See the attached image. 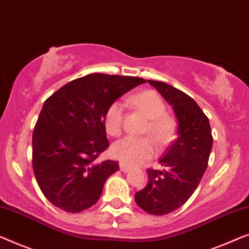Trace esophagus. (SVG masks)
I'll return each mask as SVG.
<instances>
[{
    "label": "esophagus",
    "instance_id": "obj_1",
    "mask_svg": "<svg viewBox=\"0 0 249 249\" xmlns=\"http://www.w3.org/2000/svg\"><path fill=\"white\" fill-rule=\"evenodd\" d=\"M120 168H121L122 171H124V173H127V171H129V170L132 169L131 166H128V164H125L123 162L120 163Z\"/></svg>",
    "mask_w": 249,
    "mask_h": 249
}]
</instances>
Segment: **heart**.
<instances>
[{"instance_id":"heart-1","label":"heart","mask_w":249,"mask_h":249,"mask_svg":"<svg viewBox=\"0 0 249 249\" xmlns=\"http://www.w3.org/2000/svg\"><path fill=\"white\" fill-rule=\"evenodd\" d=\"M129 103L141 110L150 120L148 133L161 145L167 144L174 138L175 122L166 114L163 100L156 91L145 90L129 98ZM124 107L120 101H115L108 107L105 115V127L108 134L118 136L123 129ZM155 142L149 138L126 136L117 141L111 148V153L117 160L128 166L141 164L156 155Z\"/></svg>"}]
</instances>
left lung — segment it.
I'll return each instance as SVG.
<instances>
[{"instance_id":"obj_1","label":"left lung","mask_w":249,"mask_h":249,"mask_svg":"<svg viewBox=\"0 0 249 249\" xmlns=\"http://www.w3.org/2000/svg\"><path fill=\"white\" fill-rule=\"evenodd\" d=\"M173 107L176 139L159 159L163 170L148 169V184L135 194L136 204L150 214L179 209L197 188L208 167L213 139L209 118L196 101L167 83L148 80Z\"/></svg>"}]
</instances>
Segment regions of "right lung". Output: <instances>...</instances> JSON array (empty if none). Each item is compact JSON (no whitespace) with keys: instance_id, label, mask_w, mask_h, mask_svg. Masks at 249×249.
Listing matches in <instances>:
<instances>
[{"instance_id":"add662e5","label":"right lung","mask_w":249,"mask_h":249,"mask_svg":"<svg viewBox=\"0 0 249 249\" xmlns=\"http://www.w3.org/2000/svg\"><path fill=\"white\" fill-rule=\"evenodd\" d=\"M145 80L93 73L66 83L45 101L33 134V168L41 192L66 212L89 209L100 198L117 161L96 159L109 142L108 107Z\"/></svg>"}]
</instances>
